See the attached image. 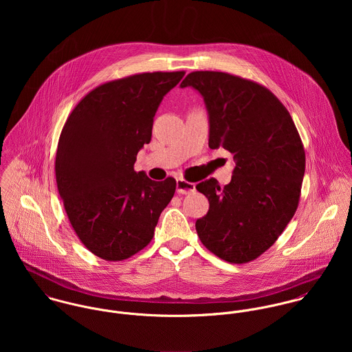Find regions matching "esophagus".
Segmentation results:
<instances>
[{
  "mask_svg": "<svg viewBox=\"0 0 352 352\" xmlns=\"http://www.w3.org/2000/svg\"><path fill=\"white\" fill-rule=\"evenodd\" d=\"M176 190H177V194L187 195V194H191V192L195 191V184L190 183V182H187L184 179H177Z\"/></svg>",
  "mask_w": 352,
  "mask_h": 352,
  "instance_id": "obj_1",
  "label": "esophagus"
}]
</instances>
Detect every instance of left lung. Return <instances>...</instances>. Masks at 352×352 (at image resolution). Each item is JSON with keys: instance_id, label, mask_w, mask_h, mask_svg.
<instances>
[{"instance_id": "1", "label": "left lung", "mask_w": 352, "mask_h": 352, "mask_svg": "<svg viewBox=\"0 0 352 352\" xmlns=\"http://www.w3.org/2000/svg\"><path fill=\"white\" fill-rule=\"evenodd\" d=\"M182 88L199 91L210 119L208 146L230 151L232 182L199 183L210 208L195 223L201 244L219 258L244 264L274 245L294 217L305 173L298 130L265 87L223 72H192Z\"/></svg>"}]
</instances>
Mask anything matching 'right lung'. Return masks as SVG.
I'll return each instance as SVG.
<instances>
[{
    "label": "right lung",
    "mask_w": 352,
    "mask_h": 352,
    "mask_svg": "<svg viewBox=\"0 0 352 352\" xmlns=\"http://www.w3.org/2000/svg\"><path fill=\"white\" fill-rule=\"evenodd\" d=\"M184 74L140 73L101 84L63 124L55 157L58 192L80 241L107 261L144 250L175 195L173 177L154 182L134 164L151 142L160 102Z\"/></svg>",
    "instance_id": "1"
}]
</instances>
